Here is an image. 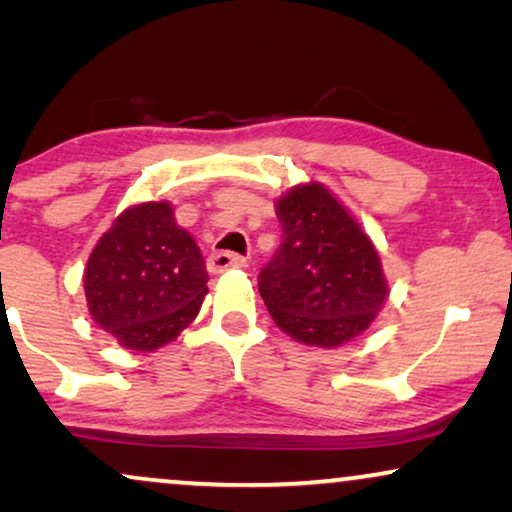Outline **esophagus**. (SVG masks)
Wrapping results in <instances>:
<instances>
[{
	"instance_id": "obj_1",
	"label": "esophagus",
	"mask_w": 512,
	"mask_h": 512,
	"mask_svg": "<svg viewBox=\"0 0 512 512\" xmlns=\"http://www.w3.org/2000/svg\"><path fill=\"white\" fill-rule=\"evenodd\" d=\"M207 268L209 272H223V270H230V268H247V258L233 254V251H216L207 258Z\"/></svg>"
}]
</instances>
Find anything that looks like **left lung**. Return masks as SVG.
<instances>
[{
    "instance_id": "8db88e82",
    "label": "left lung",
    "mask_w": 512,
    "mask_h": 512,
    "mask_svg": "<svg viewBox=\"0 0 512 512\" xmlns=\"http://www.w3.org/2000/svg\"><path fill=\"white\" fill-rule=\"evenodd\" d=\"M284 237L258 275L275 324L293 340L333 349L373 324L389 296L375 244L319 181L277 200Z\"/></svg>"
}]
</instances>
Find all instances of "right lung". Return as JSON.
<instances>
[{"label": "right lung", "mask_w": 512, "mask_h": 512, "mask_svg": "<svg viewBox=\"0 0 512 512\" xmlns=\"http://www.w3.org/2000/svg\"><path fill=\"white\" fill-rule=\"evenodd\" d=\"M207 282L200 247L177 226L170 202L118 214L83 272L90 317L135 352L177 338L198 317Z\"/></svg>", "instance_id": "obj_1"}]
</instances>
